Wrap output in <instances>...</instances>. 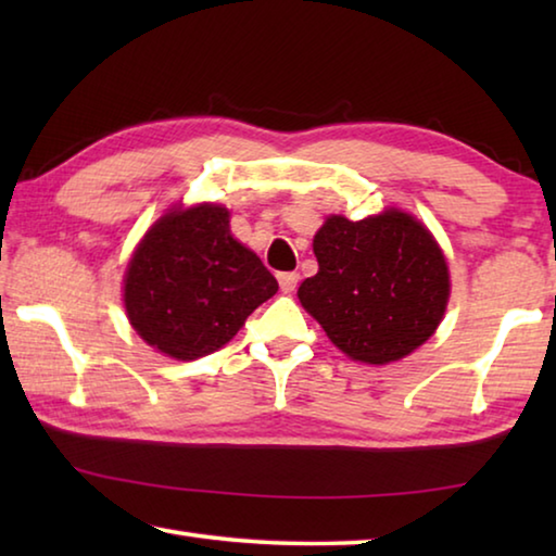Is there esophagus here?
<instances>
[{
	"mask_svg": "<svg viewBox=\"0 0 556 556\" xmlns=\"http://www.w3.org/2000/svg\"><path fill=\"white\" fill-rule=\"evenodd\" d=\"M277 279H279V287H281V291H285V294H291V291H294L296 285H299L296 271H281Z\"/></svg>",
	"mask_w": 556,
	"mask_h": 556,
	"instance_id": "34e87169",
	"label": "esophagus"
}]
</instances>
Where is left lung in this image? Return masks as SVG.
Instances as JSON below:
<instances>
[{
  "label": "left lung",
  "mask_w": 556,
  "mask_h": 556,
  "mask_svg": "<svg viewBox=\"0 0 556 556\" xmlns=\"http://www.w3.org/2000/svg\"><path fill=\"white\" fill-rule=\"evenodd\" d=\"M318 271L299 301L353 361L388 365L429 341L448 304V267L425 225L390 208L365 220L328 215L314 235Z\"/></svg>",
  "instance_id": "1"
}]
</instances>
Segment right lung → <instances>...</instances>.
<instances>
[{"mask_svg":"<svg viewBox=\"0 0 556 556\" xmlns=\"http://www.w3.org/2000/svg\"><path fill=\"white\" fill-rule=\"evenodd\" d=\"M277 279L230 235V213L201 203L162 215L137 244L125 275L135 331L159 353L195 361L240 331Z\"/></svg>","mask_w":556,"mask_h":556,"instance_id":"obj_1","label":"right lung"}]
</instances>
